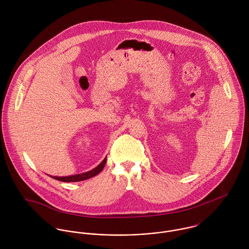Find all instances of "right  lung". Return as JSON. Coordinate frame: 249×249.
<instances>
[{
    "instance_id": "1",
    "label": "right lung",
    "mask_w": 249,
    "mask_h": 249,
    "mask_svg": "<svg viewBox=\"0 0 249 249\" xmlns=\"http://www.w3.org/2000/svg\"><path fill=\"white\" fill-rule=\"evenodd\" d=\"M107 163V158L95 169H93L92 171H89L87 173H83L80 175H75V176H70V177H53V179L62 181V182H77V181H82V180H86L88 178H93L97 175H99L103 169L105 168V165Z\"/></svg>"
}]
</instances>
